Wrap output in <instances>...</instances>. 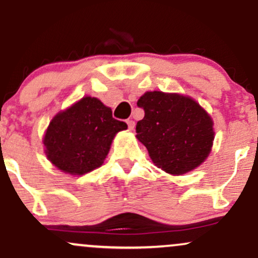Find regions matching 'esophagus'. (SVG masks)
Here are the masks:
<instances>
[{"mask_svg":"<svg viewBox=\"0 0 258 258\" xmlns=\"http://www.w3.org/2000/svg\"><path fill=\"white\" fill-rule=\"evenodd\" d=\"M126 122H127V126H128V130H131V131H132V130L135 128V121H133V120H127Z\"/></svg>","mask_w":258,"mask_h":258,"instance_id":"1","label":"esophagus"}]
</instances>
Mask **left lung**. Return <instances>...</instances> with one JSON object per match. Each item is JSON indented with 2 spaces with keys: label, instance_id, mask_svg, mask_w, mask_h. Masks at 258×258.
<instances>
[{
  "label": "left lung",
  "instance_id": "obj_1",
  "mask_svg": "<svg viewBox=\"0 0 258 258\" xmlns=\"http://www.w3.org/2000/svg\"><path fill=\"white\" fill-rule=\"evenodd\" d=\"M137 105L144 110L136 126L137 138L159 168L183 174L207 158L214 142V122L195 100L154 91L144 93Z\"/></svg>",
  "mask_w": 258,
  "mask_h": 258
}]
</instances>
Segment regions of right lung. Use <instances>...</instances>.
Returning <instances> with one entry per match:
<instances>
[{"instance_id":"obj_1","label":"right lung","mask_w":258,"mask_h":258,"mask_svg":"<svg viewBox=\"0 0 258 258\" xmlns=\"http://www.w3.org/2000/svg\"><path fill=\"white\" fill-rule=\"evenodd\" d=\"M126 128L99 99L85 97L51 121L43 139L47 158L67 173H87L103 164L112 138Z\"/></svg>"}]
</instances>
